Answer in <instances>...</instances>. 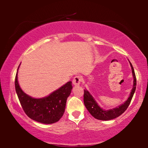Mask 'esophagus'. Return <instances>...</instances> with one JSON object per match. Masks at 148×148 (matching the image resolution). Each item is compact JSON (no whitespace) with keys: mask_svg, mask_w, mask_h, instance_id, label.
I'll return each instance as SVG.
<instances>
[{"mask_svg":"<svg viewBox=\"0 0 148 148\" xmlns=\"http://www.w3.org/2000/svg\"><path fill=\"white\" fill-rule=\"evenodd\" d=\"M81 81L82 79L80 78L79 76H75L74 77L73 80H72V83H73L74 86H79L80 83H81Z\"/></svg>","mask_w":148,"mask_h":148,"instance_id":"1","label":"esophagus"}]
</instances>
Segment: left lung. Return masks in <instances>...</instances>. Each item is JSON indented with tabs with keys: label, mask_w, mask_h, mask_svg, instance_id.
Masks as SVG:
<instances>
[{
	"label": "left lung",
	"mask_w": 148,
	"mask_h": 148,
	"mask_svg": "<svg viewBox=\"0 0 148 148\" xmlns=\"http://www.w3.org/2000/svg\"><path fill=\"white\" fill-rule=\"evenodd\" d=\"M129 63L131 65L132 76H133V86H132V89H131V92H130L128 99L123 104L114 108L104 110L99 106V104L95 101L94 97L92 96V95L90 93L88 90L87 89H84V102L85 106L86 107L89 113L91 114V116H93L95 119L102 120V121H108V120L115 119L121 116L129 106L132 97L134 95L135 90H136V79L133 66H132L131 62H130V61Z\"/></svg>",
	"instance_id": "8db88e82"
}]
</instances>
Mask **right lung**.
<instances>
[{
    "label": "right lung",
    "mask_w": 148,
    "mask_h": 148,
    "mask_svg": "<svg viewBox=\"0 0 148 148\" xmlns=\"http://www.w3.org/2000/svg\"><path fill=\"white\" fill-rule=\"evenodd\" d=\"M19 66L15 79V87L20 103L27 116L44 124L58 121L64 114L66 100L72 89V82H68L46 97L33 98L26 94L19 86L17 79Z\"/></svg>",
    "instance_id": "right-lung-1"
}]
</instances>
